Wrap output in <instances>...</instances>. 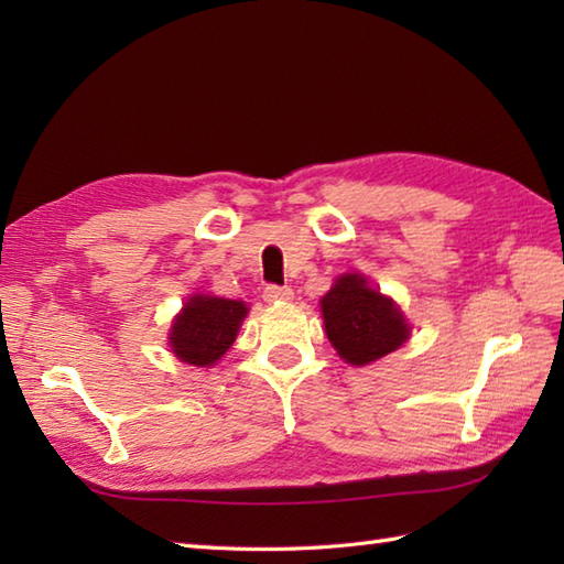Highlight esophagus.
Instances as JSON below:
<instances>
[{
  "label": "esophagus",
  "mask_w": 564,
  "mask_h": 564,
  "mask_svg": "<svg viewBox=\"0 0 564 564\" xmlns=\"http://www.w3.org/2000/svg\"><path fill=\"white\" fill-rule=\"evenodd\" d=\"M263 301L289 303V301H293V291L289 289V285H267V289H263Z\"/></svg>",
  "instance_id": "1"
}]
</instances>
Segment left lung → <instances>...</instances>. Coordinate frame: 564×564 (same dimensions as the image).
I'll use <instances>...</instances> for the list:
<instances>
[{"mask_svg": "<svg viewBox=\"0 0 564 564\" xmlns=\"http://www.w3.org/2000/svg\"><path fill=\"white\" fill-rule=\"evenodd\" d=\"M319 305L327 339L351 366L373 364L410 339L412 327L398 303L370 289L364 273L339 275Z\"/></svg>", "mask_w": 564, "mask_h": 564, "instance_id": "1", "label": "left lung"}]
</instances>
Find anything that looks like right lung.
I'll return each mask as SVG.
<instances>
[{
    "mask_svg": "<svg viewBox=\"0 0 564 564\" xmlns=\"http://www.w3.org/2000/svg\"><path fill=\"white\" fill-rule=\"evenodd\" d=\"M249 307L242 301L215 295H191L172 322V354L188 366H215L230 349Z\"/></svg>",
    "mask_w": 564,
    "mask_h": 564,
    "instance_id": "right-lung-1",
    "label": "right lung"
}]
</instances>
